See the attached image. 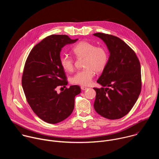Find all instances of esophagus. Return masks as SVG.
Masks as SVG:
<instances>
[{"label":"esophagus","mask_w":159,"mask_h":159,"mask_svg":"<svg viewBox=\"0 0 159 159\" xmlns=\"http://www.w3.org/2000/svg\"><path fill=\"white\" fill-rule=\"evenodd\" d=\"M80 88H81V89L83 90H86V89H88V87H85V86H81Z\"/></svg>","instance_id":"1"}]
</instances>
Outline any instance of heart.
<instances>
[{
    "label": "heart",
    "instance_id": "heart-1",
    "mask_svg": "<svg viewBox=\"0 0 159 159\" xmlns=\"http://www.w3.org/2000/svg\"><path fill=\"white\" fill-rule=\"evenodd\" d=\"M72 51L76 57H84V69L79 70L72 77V84L89 85L92 82L95 72H101L104 69L109 60L108 52L104 47H96L88 41H80L73 47ZM60 65L68 72L74 70V63L72 57L62 55L60 58Z\"/></svg>",
    "mask_w": 159,
    "mask_h": 159
}]
</instances>
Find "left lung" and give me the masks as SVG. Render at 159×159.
<instances>
[{"mask_svg":"<svg viewBox=\"0 0 159 159\" xmlns=\"http://www.w3.org/2000/svg\"><path fill=\"white\" fill-rule=\"evenodd\" d=\"M94 36L106 44L110 55L97 82L94 107L101 116L118 120L126 115L137 102L142 89L141 67L134 52L120 38L97 33ZM110 87V88L108 87Z\"/></svg>","mask_w":159,"mask_h":159,"instance_id":"8db88e82","label":"left lung"}]
</instances>
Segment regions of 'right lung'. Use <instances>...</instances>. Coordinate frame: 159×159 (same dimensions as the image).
I'll return each mask as SVG.
<instances>
[{
    "label": "right lung",
    "mask_w": 159,
    "mask_h": 159,
    "mask_svg": "<svg viewBox=\"0 0 159 159\" xmlns=\"http://www.w3.org/2000/svg\"><path fill=\"white\" fill-rule=\"evenodd\" d=\"M77 40L67 35H50L34 47L26 61L22 77L24 93L34 112L48 123L56 124L69 117L75 97L80 93L78 85L57 92L58 86L68 84L60 63L61 48Z\"/></svg>",
    "instance_id": "1"
}]
</instances>
